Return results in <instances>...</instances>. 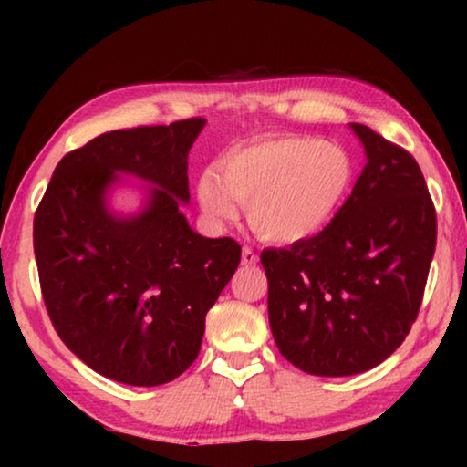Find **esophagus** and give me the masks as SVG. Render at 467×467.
Here are the masks:
<instances>
[{
  "mask_svg": "<svg viewBox=\"0 0 467 467\" xmlns=\"http://www.w3.org/2000/svg\"><path fill=\"white\" fill-rule=\"evenodd\" d=\"M257 261H259L257 253H254L251 246L242 248V264H244V265H254V264H257Z\"/></svg>",
  "mask_w": 467,
  "mask_h": 467,
  "instance_id": "esophagus-1",
  "label": "esophagus"
}]
</instances>
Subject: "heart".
<instances>
[{
  "label": "heart",
  "instance_id": "obj_1",
  "mask_svg": "<svg viewBox=\"0 0 467 467\" xmlns=\"http://www.w3.org/2000/svg\"><path fill=\"white\" fill-rule=\"evenodd\" d=\"M355 181L344 146L315 136H274L229 149L203 171L197 200L210 219L232 221L246 206L261 238L297 242L317 234L347 200Z\"/></svg>",
  "mask_w": 467,
  "mask_h": 467
}]
</instances>
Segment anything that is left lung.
I'll use <instances>...</instances> for the list:
<instances>
[{
	"instance_id": "left-lung-1",
	"label": "left lung",
	"mask_w": 467,
	"mask_h": 467,
	"mask_svg": "<svg viewBox=\"0 0 467 467\" xmlns=\"http://www.w3.org/2000/svg\"><path fill=\"white\" fill-rule=\"evenodd\" d=\"M368 163L323 232L265 248L267 315L286 361L353 376L406 340L436 251V208L410 152L353 123Z\"/></svg>"
}]
</instances>
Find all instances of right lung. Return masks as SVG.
Returning a JSON list of instances; mask_svg holds the SVG:
<instances>
[{
	"instance_id": "obj_1",
	"label": "right lung",
	"mask_w": 467,
	"mask_h": 467,
	"mask_svg": "<svg viewBox=\"0 0 467 467\" xmlns=\"http://www.w3.org/2000/svg\"><path fill=\"white\" fill-rule=\"evenodd\" d=\"M206 120L101 133L55 168L34 216L53 327L95 372L123 385L174 380L200 353L206 315L240 264L234 238L189 227L187 157ZM156 184L136 217L105 206L116 171Z\"/></svg>"
}]
</instances>
